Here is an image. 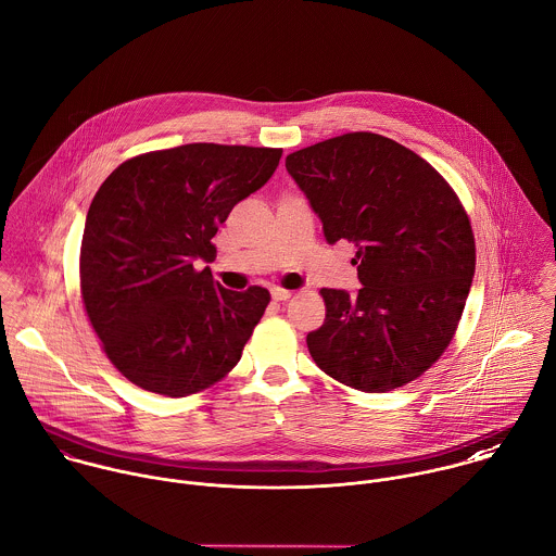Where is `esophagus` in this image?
<instances>
[{
    "mask_svg": "<svg viewBox=\"0 0 556 556\" xmlns=\"http://www.w3.org/2000/svg\"><path fill=\"white\" fill-rule=\"evenodd\" d=\"M270 296H273L275 301H288V299L292 296V292H290V290H283V288H273V290H270Z\"/></svg>",
    "mask_w": 556,
    "mask_h": 556,
    "instance_id": "esophagus-1",
    "label": "esophagus"
}]
</instances>
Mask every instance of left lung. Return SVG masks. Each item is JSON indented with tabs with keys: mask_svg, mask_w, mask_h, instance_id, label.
Listing matches in <instances>:
<instances>
[{
	"mask_svg": "<svg viewBox=\"0 0 556 556\" xmlns=\"http://www.w3.org/2000/svg\"><path fill=\"white\" fill-rule=\"evenodd\" d=\"M286 168L329 244L357 247L362 288H323L327 316L307 333L316 366L362 392H390L451 344L475 277V236L446 179L392 138L353 131L294 151Z\"/></svg>",
	"mask_w": 556,
	"mask_h": 556,
	"instance_id": "8db88e82",
	"label": "left lung"
}]
</instances>
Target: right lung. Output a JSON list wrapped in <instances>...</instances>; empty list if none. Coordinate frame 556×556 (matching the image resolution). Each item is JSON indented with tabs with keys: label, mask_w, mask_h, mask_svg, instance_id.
Returning a JSON list of instances; mask_svg holds the SVG:
<instances>
[{
	"label": "right lung",
	"mask_w": 556,
	"mask_h": 556,
	"mask_svg": "<svg viewBox=\"0 0 556 556\" xmlns=\"http://www.w3.org/2000/svg\"><path fill=\"white\" fill-rule=\"evenodd\" d=\"M281 149L192 142L123 162L84 225L81 299L108 359L170 399L223 379L270 301L266 288L214 281L212 238L236 203L275 173Z\"/></svg>",
	"instance_id": "obj_1"
}]
</instances>
